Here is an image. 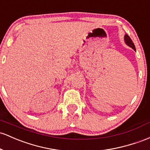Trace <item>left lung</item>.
Returning <instances> with one entry per match:
<instances>
[{"label":"left lung","instance_id":"obj_1","mask_svg":"<svg viewBox=\"0 0 150 150\" xmlns=\"http://www.w3.org/2000/svg\"><path fill=\"white\" fill-rule=\"evenodd\" d=\"M124 39H125V43L127 44V45L128 46H129V47H132V48L133 50H136L135 46H134V43H133L132 40H131L130 38H129V36H128L127 35V34H125V35Z\"/></svg>","mask_w":150,"mask_h":150}]
</instances>
